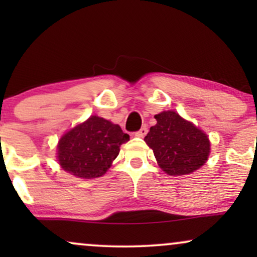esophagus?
<instances>
[{
  "mask_svg": "<svg viewBox=\"0 0 257 257\" xmlns=\"http://www.w3.org/2000/svg\"><path fill=\"white\" fill-rule=\"evenodd\" d=\"M147 128L146 126H143V128L140 129V131H138L137 133H135V137H138V138H144L145 137V135L147 134Z\"/></svg>",
  "mask_w": 257,
  "mask_h": 257,
  "instance_id": "esophagus-1",
  "label": "esophagus"
}]
</instances>
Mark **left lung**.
Returning <instances> with one entry per match:
<instances>
[{"mask_svg": "<svg viewBox=\"0 0 257 257\" xmlns=\"http://www.w3.org/2000/svg\"><path fill=\"white\" fill-rule=\"evenodd\" d=\"M155 118L157 124L150 128L145 141L164 172L186 175L205 163L210 152L206 134L174 111L161 112Z\"/></svg>", "mask_w": 257, "mask_h": 257, "instance_id": "8db88e82", "label": "left lung"}]
</instances>
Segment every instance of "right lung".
Instances as JSON below:
<instances>
[{"label": "right lung", "mask_w": 257, "mask_h": 257, "mask_svg": "<svg viewBox=\"0 0 257 257\" xmlns=\"http://www.w3.org/2000/svg\"><path fill=\"white\" fill-rule=\"evenodd\" d=\"M128 140L129 135L118 124L91 116L60 139L59 164L77 178H99L118 156L120 145Z\"/></svg>", "instance_id": "1"}]
</instances>
